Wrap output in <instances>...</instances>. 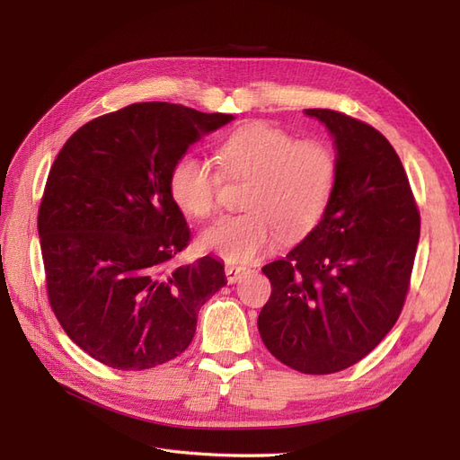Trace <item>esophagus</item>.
Wrapping results in <instances>:
<instances>
[{
	"label": "esophagus",
	"mask_w": 460,
	"mask_h": 460,
	"mask_svg": "<svg viewBox=\"0 0 460 460\" xmlns=\"http://www.w3.org/2000/svg\"><path fill=\"white\" fill-rule=\"evenodd\" d=\"M249 272V269L247 267H242V264H226L225 267V274H226V280L230 282V284H234V282H238L240 278L243 276V274H247Z\"/></svg>",
	"instance_id": "obj_1"
}]
</instances>
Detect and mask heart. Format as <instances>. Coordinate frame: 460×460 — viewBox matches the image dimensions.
Segmentation results:
<instances>
[{
  "instance_id": "b5f03b06",
  "label": "heart",
  "mask_w": 460,
  "mask_h": 460,
  "mask_svg": "<svg viewBox=\"0 0 460 460\" xmlns=\"http://www.w3.org/2000/svg\"><path fill=\"white\" fill-rule=\"evenodd\" d=\"M225 174L249 180L242 215L222 217L203 230L199 245L230 262L259 257L276 242H296L323 220L338 178L336 153L324 140L296 136L267 122H249L218 146ZM222 176L203 157L186 153L172 164L169 191L193 218L218 207Z\"/></svg>"
}]
</instances>
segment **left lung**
I'll use <instances>...</instances> for the list:
<instances>
[{
	"mask_svg": "<svg viewBox=\"0 0 460 460\" xmlns=\"http://www.w3.org/2000/svg\"><path fill=\"white\" fill-rule=\"evenodd\" d=\"M338 149V178L318 226L262 272L272 284L257 326L267 349L303 374L365 358L405 305L420 211L394 146L370 124L307 109Z\"/></svg>",
	"mask_w": 460,
	"mask_h": 460,
	"instance_id": "8db88e82",
	"label": "left lung"
}]
</instances>
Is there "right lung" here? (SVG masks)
<instances>
[{"instance_id":"obj_1","label":"right lung","mask_w":460,"mask_h":460,"mask_svg":"<svg viewBox=\"0 0 460 460\" xmlns=\"http://www.w3.org/2000/svg\"><path fill=\"white\" fill-rule=\"evenodd\" d=\"M232 115L132 103L68 137L38 208L51 311L80 349L117 370L169 363L191 343L198 313L226 286L225 264L174 269L190 226L169 191L176 159Z\"/></svg>"}]
</instances>
